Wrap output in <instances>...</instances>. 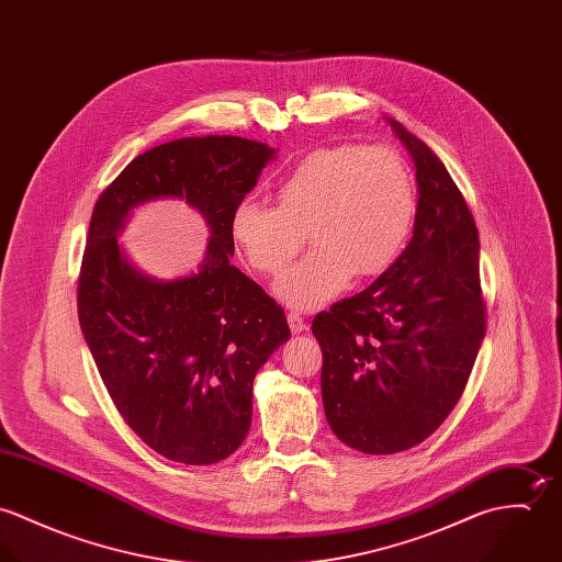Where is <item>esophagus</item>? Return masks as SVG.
Here are the masks:
<instances>
[{
  "label": "esophagus",
  "instance_id": "esophagus-1",
  "mask_svg": "<svg viewBox=\"0 0 562 562\" xmlns=\"http://www.w3.org/2000/svg\"><path fill=\"white\" fill-rule=\"evenodd\" d=\"M288 324H290V330L292 333H303L305 330V318L301 316V314H296V312H290L288 314Z\"/></svg>",
  "mask_w": 562,
  "mask_h": 562
}]
</instances>
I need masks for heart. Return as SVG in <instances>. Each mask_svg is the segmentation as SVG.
I'll list each match as a JSON object with an SVG mask.
<instances>
[{
  "mask_svg": "<svg viewBox=\"0 0 562 562\" xmlns=\"http://www.w3.org/2000/svg\"><path fill=\"white\" fill-rule=\"evenodd\" d=\"M277 205L244 199L229 223L246 261L281 274L305 246L316 248L274 285L281 301L314 310L357 277H376L411 238L417 192L413 172L390 147L341 145L299 161L277 183Z\"/></svg>",
  "mask_w": 562,
  "mask_h": 562,
  "instance_id": "obj_1",
  "label": "heart"
}]
</instances>
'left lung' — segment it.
I'll return each mask as SVG.
<instances>
[{"label": "left lung", "instance_id": "left-lung-1", "mask_svg": "<svg viewBox=\"0 0 562 562\" xmlns=\"http://www.w3.org/2000/svg\"><path fill=\"white\" fill-rule=\"evenodd\" d=\"M387 121L415 164L413 238L370 288L312 322L328 426L366 454L408 450L443 424L486 330L479 229L465 196L417 136Z\"/></svg>", "mask_w": 562, "mask_h": 562}]
</instances>
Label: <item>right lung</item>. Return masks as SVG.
Masks as SVG:
<instances>
[{
    "instance_id": "right-lung-1",
    "label": "right lung",
    "mask_w": 562,
    "mask_h": 562,
    "mask_svg": "<svg viewBox=\"0 0 562 562\" xmlns=\"http://www.w3.org/2000/svg\"><path fill=\"white\" fill-rule=\"evenodd\" d=\"M274 158L240 136L158 145L99 194L78 277V316L101 381L127 426L161 457L210 465L240 448L252 417V379L290 337L255 281L232 263V214ZM179 195L209 221L202 270L177 282L140 276L117 248L128 210Z\"/></svg>"
}]
</instances>
